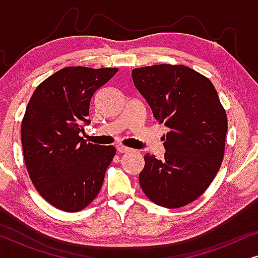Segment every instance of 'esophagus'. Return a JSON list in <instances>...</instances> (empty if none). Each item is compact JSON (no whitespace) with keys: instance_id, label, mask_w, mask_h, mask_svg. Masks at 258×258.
I'll return each mask as SVG.
<instances>
[{"instance_id":"esophagus-1","label":"esophagus","mask_w":258,"mask_h":258,"mask_svg":"<svg viewBox=\"0 0 258 258\" xmlns=\"http://www.w3.org/2000/svg\"><path fill=\"white\" fill-rule=\"evenodd\" d=\"M116 149H117L118 153H121V154L129 153V151L132 150V149H130V148H126L124 146H121V144H119V146H116Z\"/></svg>"}]
</instances>
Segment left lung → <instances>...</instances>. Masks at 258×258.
Returning a JSON list of instances; mask_svg holds the SVG:
<instances>
[{
    "label": "left lung",
    "instance_id": "left-lung-1",
    "mask_svg": "<svg viewBox=\"0 0 258 258\" xmlns=\"http://www.w3.org/2000/svg\"><path fill=\"white\" fill-rule=\"evenodd\" d=\"M132 77L169 129L163 160L144 156L140 184L157 206L175 209L199 199L220 170L224 157L227 114L208 77L183 64L133 69Z\"/></svg>",
    "mask_w": 258,
    "mask_h": 258
}]
</instances>
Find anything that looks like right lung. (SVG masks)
I'll use <instances>...</instances> for the list:
<instances>
[{
    "instance_id": "obj_1",
    "label": "right lung",
    "mask_w": 258,
    "mask_h": 258,
    "mask_svg": "<svg viewBox=\"0 0 258 258\" xmlns=\"http://www.w3.org/2000/svg\"><path fill=\"white\" fill-rule=\"evenodd\" d=\"M117 70L66 67L45 79L27 105L21 141L28 174L40 195L59 210L84 209L103 184L115 147L87 143L80 133L90 123L95 91Z\"/></svg>"
}]
</instances>
